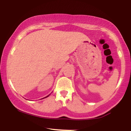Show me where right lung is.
<instances>
[{
	"instance_id": "right-lung-1",
	"label": "right lung",
	"mask_w": 131,
	"mask_h": 131,
	"mask_svg": "<svg viewBox=\"0 0 131 131\" xmlns=\"http://www.w3.org/2000/svg\"><path fill=\"white\" fill-rule=\"evenodd\" d=\"M48 96H49V95H48ZM48 96H47V97H48ZM45 98H46V97H45Z\"/></svg>"
}]
</instances>
